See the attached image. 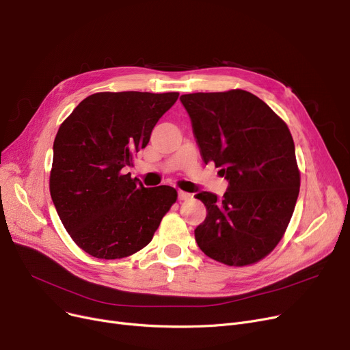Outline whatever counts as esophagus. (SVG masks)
Instances as JSON below:
<instances>
[{"mask_svg":"<svg viewBox=\"0 0 350 350\" xmlns=\"http://www.w3.org/2000/svg\"><path fill=\"white\" fill-rule=\"evenodd\" d=\"M190 198H193V194H190V193H186V191H178V200L180 201H187V200H190Z\"/></svg>","mask_w":350,"mask_h":350,"instance_id":"esophagus-1","label":"esophagus"}]
</instances>
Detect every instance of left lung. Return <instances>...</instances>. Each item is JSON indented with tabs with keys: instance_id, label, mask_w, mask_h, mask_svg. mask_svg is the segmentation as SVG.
<instances>
[{
	"instance_id": "1",
	"label": "left lung",
	"mask_w": 350,
	"mask_h": 350,
	"mask_svg": "<svg viewBox=\"0 0 350 350\" xmlns=\"http://www.w3.org/2000/svg\"><path fill=\"white\" fill-rule=\"evenodd\" d=\"M204 163L228 180L219 198H196L207 217L196 241L210 258L230 267L261 261L278 245L299 194L301 173L286 123L243 89L181 95Z\"/></svg>"
}]
</instances>
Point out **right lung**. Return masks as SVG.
Listing matches in <instances>:
<instances>
[{
	"instance_id": "1",
	"label": "right lung",
	"mask_w": 350,
	"mask_h": 350,
	"mask_svg": "<svg viewBox=\"0 0 350 350\" xmlns=\"http://www.w3.org/2000/svg\"><path fill=\"white\" fill-rule=\"evenodd\" d=\"M177 98V92H99L59 126L49 191L65 230L89 255H133L152 241L176 203V189H146L124 170Z\"/></svg>"
}]
</instances>
